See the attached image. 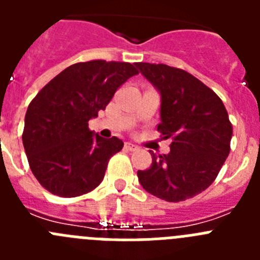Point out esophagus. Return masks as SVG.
Listing matches in <instances>:
<instances>
[{
	"label": "esophagus",
	"mask_w": 260,
	"mask_h": 260,
	"mask_svg": "<svg viewBox=\"0 0 260 260\" xmlns=\"http://www.w3.org/2000/svg\"><path fill=\"white\" fill-rule=\"evenodd\" d=\"M125 150H127V151H137L138 150V146H135L134 143H130V142H127V143H125Z\"/></svg>",
	"instance_id": "1"
}]
</instances>
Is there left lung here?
<instances>
[{"label":"left lung","instance_id":"obj_1","mask_svg":"<svg viewBox=\"0 0 260 260\" xmlns=\"http://www.w3.org/2000/svg\"><path fill=\"white\" fill-rule=\"evenodd\" d=\"M161 93L157 132L171 138V152L152 156L138 171L143 189L167 202H182L216 180L231 152L233 127L221 99L187 71L164 63L137 62Z\"/></svg>","mask_w":260,"mask_h":260}]
</instances>
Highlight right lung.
Listing matches in <instances>:
<instances>
[{"label":"right lung","instance_id":"add662e5","mask_svg":"<svg viewBox=\"0 0 260 260\" xmlns=\"http://www.w3.org/2000/svg\"><path fill=\"white\" fill-rule=\"evenodd\" d=\"M138 73L128 62H78L32 99L22 139L32 173L45 190L74 198L102 183L109 158L122 150L123 142L95 135L88 121Z\"/></svg>","mask_w":260,"mask_h":260}]
</instances>
